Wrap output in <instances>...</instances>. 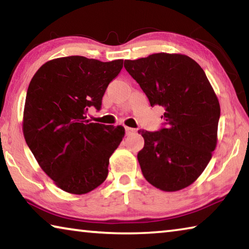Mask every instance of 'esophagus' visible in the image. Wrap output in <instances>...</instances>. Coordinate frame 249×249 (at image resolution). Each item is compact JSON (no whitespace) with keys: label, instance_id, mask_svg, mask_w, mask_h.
I'll use <instances>...</instances> for the list:
<instances>
[{"label":"esophagus","instance_id":"1","mask_svg":"<svg viewBox=\"0 0 249 249\" xmlns=\"http://www.w3.org/2000/svg\"><path fill=\"white\" fill-rule=\"evenodd\" d=\"M125 132H126V135H127V136H129V135H133V134L136 133V129L132 128V127H127V126H126Z\"/></svg>","mask_w":249,"mask_h":249}]
</instances>
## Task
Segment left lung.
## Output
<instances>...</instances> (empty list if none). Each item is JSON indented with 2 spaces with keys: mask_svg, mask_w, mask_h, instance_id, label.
<instances>
[{
  "mask_svg": "<svg viewBox=\"0 0 249 249\" xmlns=\"http://www.w3.org/2000/svg\"><path fill=\"white\" fill-rule=\"evenodd\" d=\"M124 67L140 84L151 107L165 112L158 132L138 130L145 145L137 155L145 179L174 192L199 178L217 142L221 108L203 69L181 53H153Z\"/></svg>",
  "mask_w": 249,
  "mask_h": 249,
  "instance_id": "8db88e82",
  "label": "left lung"
}]
</instances>
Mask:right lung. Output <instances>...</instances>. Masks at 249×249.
Listing matches in <instances>:
<instances>
[{
    "mask_svg": "<svg viewBox=\"0 0 249 249\" xmlns=\"http://www.w3.org/2000/svg\"><path fill=\"white\" fill-rule=\"evenodd\" d=\"M123 60L82 56L49 60L28 86L23 116L26 144L41 169L61 190L86 195L104 182L108 160L125 135L123 126L90 123Z\"/></svg>",
    "mask_w": 249,
    "mask_h": 249,
    "instance_id": "1",
    "label": "right lung"
}]
</instances>
